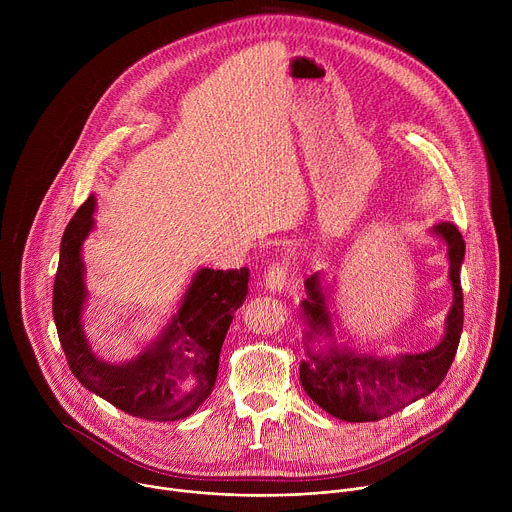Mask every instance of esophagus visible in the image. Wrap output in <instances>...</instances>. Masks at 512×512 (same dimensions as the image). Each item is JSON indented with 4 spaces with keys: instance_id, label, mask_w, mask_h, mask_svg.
<instances>
[{
    "instance_id": "obj_1",
    "label": "esophagus",
    "mask_w": 512,
    "mask_h": 512,
    "mask_svg": "<svg viewBox=\"0 0 512 512\" xmlns=\"http://www.w3.org/2000/svg\"><path fill=\"white\" fill-rule=\"evenodd\" d=\"M285 277H287L285 267H281V265H271V267L267 269V273L263 275V287L269 291V294H279V291H281L283 285H285Z\"/></svg>"
}]
</instances>
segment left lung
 Wrapping results in <instances>:
<instances>
[{
  "label": "left lung",
  "mask_w": 512,
  "mask_h": 512,
  "mask_svg": "<svg viewBox=\"0 0 512 512\" xmlns=\"http://www.w3.org/2000/svg\"><path fill=\"white\" fill-rule=\"evenodd\" d=\"M431 235L448 247L454 302L442 340L429 350L377 354L338 342L324 275L316 271L306 279L308 298L300 304L306 358L300 364V381L310 399L332 417L350 423L379 421L427 397L448 375L464 324L460 271L466 243L452 223L435 225Z\"/></svg>",
  "instance_id": "1"
}]
</instances>
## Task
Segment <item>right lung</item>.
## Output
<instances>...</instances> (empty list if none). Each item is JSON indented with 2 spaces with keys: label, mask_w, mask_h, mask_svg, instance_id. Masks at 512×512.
<instances>
[{
  "label": "right lung",
  "mask_w": 512,
  "mask_h": 512,
  "mask_svg": "<svg viewBox=\"0 0 512 512\" xmlns=\"http://www.w3.org/2000/svg\"><path fill=\"white\" fill-rule=\"evenodd\" d=\"M95 208L91 194L60 241L52 314L68 367L85 389L133 417L184 419L214 389L227 330L247 298L249 269H196L158 336L131 360L109 362L91 348L83 326L89 300L83 245L95 229Z\"/></svg>",
  "instance_id": "right-lung-1"
}]
</instances>
